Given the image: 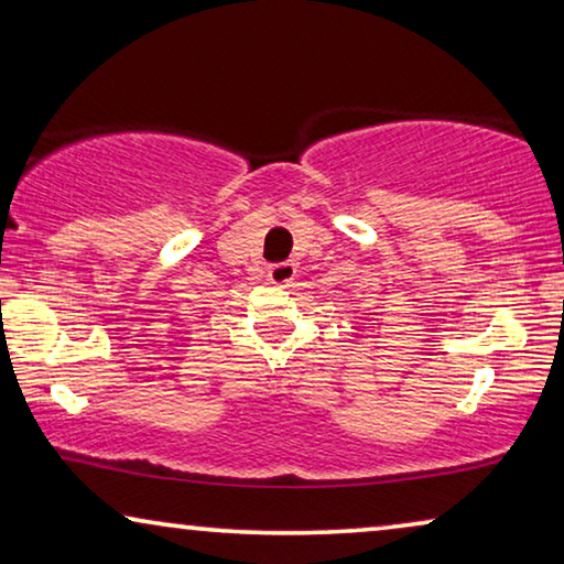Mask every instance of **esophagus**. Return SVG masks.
Masks as SVG:
<instances>
[{"label":"esophagus","instance_id":"obj_1","mask_svg":"<svg viewBox=\"0 0 564 564\" xmlns=\"http://www.w3.org/2000/svg\"><path fill=\"white\" fill-rule=\"evenodd\" d=\"M267 276H270V280L274 282V284H290L294 276H297V267H294L292 262H280V264H272L270 270H267Z\"/></svg>","mask_w":564,"mask_h":564}]
</instances>
